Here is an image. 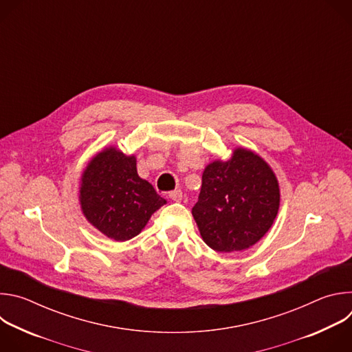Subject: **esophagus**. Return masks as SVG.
<instances>
[{"mask_svg":"<svg viewBox=\"0 0 352 352\" xmlns=\"http://www.w3.org/2000/svg\"><path fill=\"white\" fill-rule=\"evenodd\" d=\"M170 199H173L174 202H181L182 200V190L181 189H175V190H173V192H170Z\"/></svg>","mask_w":352,"mask_h":352,"instance_id":"esophagus-1","label":"esophagus"}]
</instances>
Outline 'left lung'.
<instances>
[{"mask_svg": "<svg viewBox=\"0 0 352 352\" xmlns=\"http://www.w3.org/2000/svg\"><path fill=\"white\" fill-rule=\"evenodd\" d=\"M278 208L280 186L272 167L254 150L235 147L230 159L206 166L192 216L206 245L230 254L261 241Z\"/></svg>", "mask_w": 352, "mask_h": 352, "instance_id": "obj_1", "label": "left lung"}]
</instances>
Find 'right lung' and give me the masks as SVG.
I'll return each instance as SVG.
<instances>
[{
  "mask_svg": "<svg viewBox=\"0 0 352 352\" xmlns=\"http://www.w3.org/2000/svg\"><path fill=\"white\" fill-rule=\"evenodd\" d=\"M167 200L138 175L135 155L104 147L85 167L79 205L86 220L106 236L124 242L136 236Z\"/></svg>",
  "mask_w": 352,
  "mask_h": 352,
  "instance_id": "1",
  "label": "right lung"
}]
</instances>
